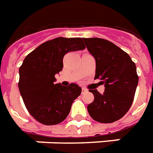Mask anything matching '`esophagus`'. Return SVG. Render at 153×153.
I'll list each match as a JSON object with an SVG mask.
<instances>
[{
	"mask_svg": "<svg viewBox=\"0 0 153 153\" xmlns=\"http://www.w3.org/2000/svg\"><path fill=\"white\" fill-rule=\"evenodd\" d=\"M86 92H88V90L86 88H82V93H85Z\"/></svg>",
	"mask_w": 153,
	"mask_h": 153,
	"instance_id": "1",
	"label": "esophagus"
}]
</instances>
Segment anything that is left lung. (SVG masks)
<instances>
[{
	"label": "left lung",
	"instance_id": "8db88e82",
	"mask_svg": "<svg viewBox=\"0 0 153 153\" xmlns=\"http://www.w3.org/2000/svg\"><path fill=\"white\" fill-rule=\"evenodd\" d=\"M83 40L96 60L94 79H100L105 86L103 93L90 88L94 100L88 106V111L96 121L112 123L122 118L133 103L138 83L136 65L128 54L109 41Z\"/></svg>",
	"mask_w": 153,
	"mask_h": 153
}]
</instances>
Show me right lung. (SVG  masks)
Wrapping results in <instances>:
<instances>
[{"mask_svg":"<svg viewBox=\"0 0 153 153\" xmlns=\"http://www.w3.org/2000/svg\"><path fill=\"white\" fill-rule=\"evenodd\" d=\"M83 49L80 38H56L25 57L19 67V89L28 112L38 122L57 125L69 115L82 88L75 83L65 87L56 83L55 74L62 70L65 54Z\"/></svg>","mask_w":153,"mask_h":153,"instance_id":"right-lung-1","label":"right lung"}]
</instances>
